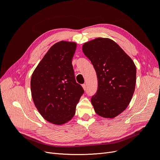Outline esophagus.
Returning a JSON list of instances; mask_svg holds the SVG:
<instances>
[{
    "mask_svg": "<svg viewBox=\"0 0 160 160\" xmlns=\"http://www.w3.org/2000/svg\"><path fill=\"white\" fill-rule=\"evenodd\" d=\"M82 87H83V89L85 91L87 90V85H86V84H83V85H82Z\"/></svg>",
    "mask_w": 160,
    "mask_h": 160,
    "instance_id": "34e87169",
    "label": "esophagus"
}]
</instances>
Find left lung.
Instances as JSON below:
<instances>
[{
	"instance_id": "obj_1",
	"label": "left lung",
	"mask_w": 160,
	"mask_h": 160,
	"mask_svg": "<svg viewBox=\"0 0 160 160\" xmlns=\"http://www.w3.org/2000/svg\"><path fill=\"white\" fill-rule=\"evenodd\" d=\"M83 51L98 76V91L91 98L95 113L105 118H115L127 108L133 97L136 83L134 62L108 38L84 43Z\"/></svg>"
}]
</instances>
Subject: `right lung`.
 Here are the masks:
<instances>
[{
    "mask_svg": "<svg viewBox=\"0 0 160 160\" xmlns=\"http://www.w3.org/2000/svg\"><path fill=\"white\" fill-rule=\"evenodd\" d=\"M74 42L60 41L53 45L36 67L31 77L32 100L43 118L61 125L75 113L84 90L76 82L72 59Z\"/></svg>",
    "mask_w": 160,
    "mask_h": 160,
    "instance_id": "obj_1",
    "label": "right lung"
}]
</instances>
